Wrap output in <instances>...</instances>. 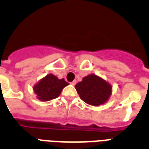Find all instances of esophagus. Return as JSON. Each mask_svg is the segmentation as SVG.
I'll list each match as a JSON object with an SVG mask.
<instances>
[{"label": "esophagus", "instance_id": "obj_1", "mask_svg": "<svg viewBox=\"0 0 149 149\" xmlns=\"http://www.w3.org/2000/svg\"><path fill=\"white\" fill-rule=\"evenodd\" d=\"M76 83H77V81H75V80H74V81H73L72 82H71L70 84H72V85H73V86H74V85L76 84Z\"/></svg>", "mask_w": 149, "mask_h": 149}]
</instances>
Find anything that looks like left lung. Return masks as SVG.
<instances>
[{
	"label": "left lung",
	"mask_w": 149,
	"mask_h": 149,
	"mask_svg": "<svg viewBox=\"0 0 149 149\" xmlns=\"http://www.w3.org/2000/svg\"><path fill=\"white\" fill-rule=\"evenodd\" d=\"M75 89L81 100L95 107L106 103L112 94L111 85L94 74L84 77Z\"/></svg>",
	"instance_id": "left-lung-1"
}]
</instances>
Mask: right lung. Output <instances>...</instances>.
<instances>
[{"label":"right lung","mask_w":149,"mask_h":149,"mask_svg":"<svg viewBox=\"0 0 149 149\" xmlns=\"http://www.w3.org/2000/svg\"><path fill=\"white\" fill-rule=\"evenodd\" d=\"M68 85L64 79H59L52 74H48L33 86L36 98L42 101H48L57 98L63 88Z\"/></svg>","instance_id":"right-lung-1"}]
</instances>
